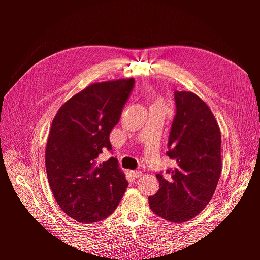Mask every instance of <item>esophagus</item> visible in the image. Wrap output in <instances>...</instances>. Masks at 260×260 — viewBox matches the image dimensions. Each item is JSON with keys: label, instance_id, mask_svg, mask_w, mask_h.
Instances as JSON below:
<instances>
[{"label": "esophagus", "instance_id": "obj_1", "mask_svg": "<svg viewBox=\"0 0 260 260\" xmlns=\"http://www.w3.org/2000/svg\"><path fill=\"white\" fill-rule=\"evenodd\" d=\"M129 175H130V177L132 179H138V178L141 177V171H139V170H131V171H129Z\"/></svg>", "mask_w": 260, "mask_h": 260}]
</instances>
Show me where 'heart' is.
<instances>
[{
    "label": "heart",
    "instance_id": "b5f03b06",
    "mask_svg": "<svg viewBox=\"0 0 260 260\" xmlns=\"http://www.w3.org/2000/svg\"><path fill=\"white\" fill-rule=\"evenodd\" d=\"M152 107H162L165 108V102L162 98L158 94L153 93L152 94Z\"/></svg>",
    "mask_w": 260,
    "mask_h": 260
}]
</instances>
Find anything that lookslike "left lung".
<instances>
[{
	"mask_svg": "<svg viewBox=\"0 0 260 260\" xmlns=\"http://www.w3.org/2000/svg\"><path fill=\"white\" fill-rule=\"evenodd\" d=\"M167 155L176 161L168 178L157 174L159 190L149 207L167 221L182 223L198 216L214 195L221 174V135L208 105L193 92L176 91Z\"/></svg>",
	"mask_w": 260,
	"mask_h": 260,
	"instance_id": "1",
	"label": "left lung"
}]
</instances>
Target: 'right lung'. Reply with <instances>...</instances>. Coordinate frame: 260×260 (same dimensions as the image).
I'll use <instances>...</instances> for the list:
<instances>
[{
	"label": "right lung",
	"instance_id": "add662e5",
	"mask_svg": "<svg viewBox=\"0 0 260 260\" xmlns=\"http://www.w3.org/2000/svg\"><path fill=\"white\" fill-rule=\"evenodd\" d=\"M135 84L133 78L92 83L70 98L55 115L45 148L49 184L61 210L78 222L108 217L123 196L128 181L114 157L109 133L120 119Z\"/></svg>",
	"mask_w": 260,
	"mask_h": 260
}]
</instances>
